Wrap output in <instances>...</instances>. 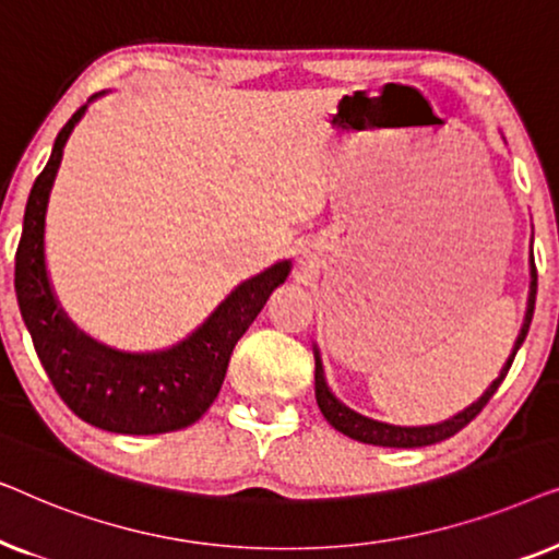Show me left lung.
<instances>
[{
	"instance_id": "obj_1",
	"label": "left lung",
	"mask_w": 559,
	"mask_h": 559,
	"mask_svg": "<svg viewBox=\"0 0 559 559\" xmlns=\"http://www.w3.org/2000/svg\"><path fill=\"white\" fill-rule=\"evenodd\" d=\"M534 300H537V266H534V254L530 251V295H526V310H524V323L519 328V335L514 341V348L507 358V364L501 366L499 377H496L484 394L478 396L476 402L468 404V407L457 412V415L442 419V423L435 425H419V427H402V425H389V423H379V419L364 417L354 412L350 407H346L338 396L331 392L325 379V369H323V358H320L318 346H312V354H316V400L318 407L323 412V417L331 423L335 430L348 435L350 440L366 442V445H381V448H425V445H435V442L453 438L457 430H463L465 425L471 423L473 417L478 415L480 409L486 407V402L491 400L496 389L501 386L503 377L511 369V361H514L516 350L522 348V343L530 333V323L534 316Z\"/></svg>"
}]
</instances>
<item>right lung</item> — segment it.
I'll return each mask as SVG.
<instances>
[{
  "label": "right lung",
  "instance_id": "right-lung-1",
  "mask_svg": "<svg viewBox=\"0 0 559 559\" xmlns=\"http://www.w3.org/2000/svg\"><path fill=\"white\" fill-rule=\"evenodd\" d=\"M102 94L91 96L96 102ZM88 104L68 119L37 175L25 205L14 262V289L22 320L33 335L45 373L73 415L117 435L182 430L205 415L224 384L236 341L247 333L270 295L287 280L293 262L266 266L243 280L186 338L163 350H119L91 338L68 318L45 264V216L60 159Z\"/></svg>",
  "mask_w": 559,
  "mask_h": 559
}]
</instances>
